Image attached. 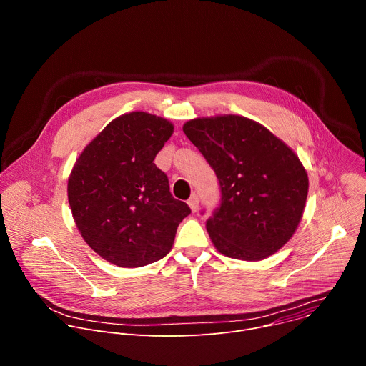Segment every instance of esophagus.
Returning a JSON list of instances; mask_svg holds the SVG:
<instances>
[{
  "label": "esophagus",
  "instance_id": "esophagus-1",
  "mask_svg": "<svg viewBox=\"0 0 366 366\" xmlns=\"http://www.w3.org/2000/svg\"><path fill=\"white\" fill-rule=\"evenodd\" d=\"M187 202H188V205H189V208H191V212H192V213H195V212L198 210L199 199H198V197H197V195H191V197H189V199H188Z\"/></svg>",
  "mask_w": 366,
  "mask_h": 366
}]
</instances>
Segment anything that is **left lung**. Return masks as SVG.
<instances>
[{"label":"left lung","mask_w":366,"mask_h":366,"mask_svg":"<svg viewBox=\"0 0 366 366\" xmlns=\"http://www.w3.org/2000/svg\"><path fill=\"white\" fill-rule=\"evenodd\" d=\"M182 130L220 184V205L205 224L216 249L242 260L278 252L295 233L307 199L308 177L298 156L242 116L194 119Z\"/></svg>","instance_id":"obj_1"}]
</instances>
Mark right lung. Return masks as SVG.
I'll return each mask as SVG.
<instances>
[{"label":"right lung","mask_w":366,"mask_h":366,"mask_svg":"<svg viewBox=\"0 0 366 366\" xmlns=\"http://www.w3.org/2000/svg\"><path fill=\"white\" fill-rule=\"evenodd\" d=\"M172 133L174 124L162 117L123 114L82 150L72 168L68 199L76 227L113 265L137 268L167 256L179 223L191 213L153 164Z\"/></svg>","instance_id":"add662e5"}]
</instances>
